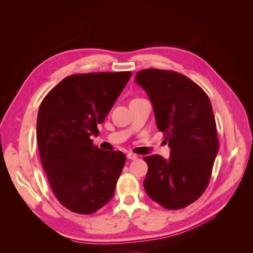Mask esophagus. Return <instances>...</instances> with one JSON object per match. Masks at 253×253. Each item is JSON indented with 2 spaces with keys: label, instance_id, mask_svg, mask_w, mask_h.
I'll list each match as a JSON object with an SVG mask.
<instances>
[{
  "label": "esophagus",
  "instance_id": "esophagus-1",
  "mask_svg": "<svg viewBox=\"0 0 253 253\" xmlns=\"http://www.w3.org/2000/svg\"><path fill=\"white\" fill-rule=\"evenodd\" d=\"M126 157H127L129 160H136L137 158H138V156H137L136 154H134V153H127Z\"/></svg>",
  "mask_w": 253,
  "mask_h": 253
}]
</instances>
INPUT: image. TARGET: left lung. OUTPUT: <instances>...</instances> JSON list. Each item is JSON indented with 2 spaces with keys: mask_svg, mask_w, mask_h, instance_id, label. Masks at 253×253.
<instances>
[{
  "mask_svg": "<svg viewBox=\"0 0 253 253\" xmlns=\"http://www.w3.org/2000/svg\"><path fill=\"white\" fill-rule=\"evenodd\" d=\"M135 81L147 91L156 126L170 157H143L149 170L145 192L169 210L185 208L204 193L218 152L216 124L209 97L195 82L173 71L142 70Z\"/></svg>",
  "mask_w": 253,
  "mask_h": 253,
  "instance_id": "obj_1",
  "label": "left lung"
}]
</instances>
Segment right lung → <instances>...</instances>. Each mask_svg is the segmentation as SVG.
<instances>
[{"label":"right lung","mask_w":253,"mask_h":253,"mask_svg":"<svg viewBox=\"0 0 253 253\" xmlns=\"http://www.w3.org/2000/svg\"><path fill=\"white\" fill-rule=\"evenodd\" d=\"M131 72L71 75L45 96L37 119V141L50 188L65 208L91 214L108 204L126 164L119 151L93 144L131 78Z\"/></svg>","instance_id":"right-lung-1"}]
</instances>
